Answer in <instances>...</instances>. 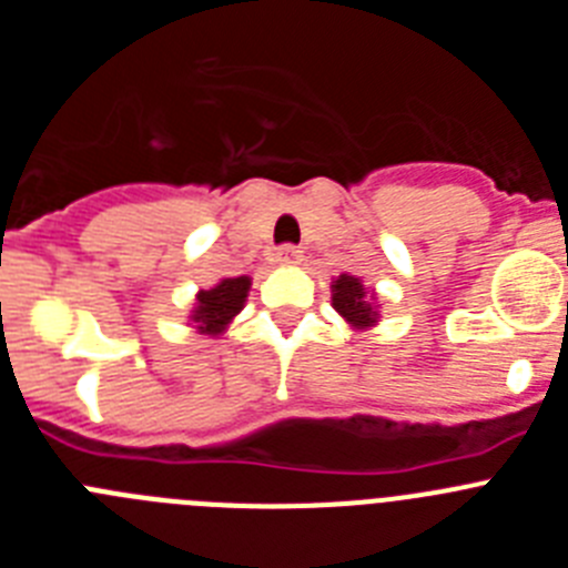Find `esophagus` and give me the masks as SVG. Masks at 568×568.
<instances>
[{"mask_svg": "<svg viewBox=\"0 0 568 568\" xmlns=\"http://www.w3.org/2000/svg\"><path fill=\"white\" fill-rule=\"evenodd\" d=\"M275 261H278V264H298L301 250L295 247V244H284V247H278V253H275Z\"/></svg>", "mask_w": 568, "mask_h": 568, "instance_id": "esophagus-1", "label": "esophagus"}]
</instances>
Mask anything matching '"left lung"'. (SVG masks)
I'll return each mask as SVG.
<instances>
[{
	"label": "left lung",
	"instance_id": "8db88e82",
	"mask_svg": "<svg viewBox=\"0 0 568 568\" xmlns=\"http://www.w3.org/2000/svg\"><path fill=\"white\" fill-rule=\"evenodd\" d=\"M333 307L344 315L353 327H369L375 324V310L366 301V290L358 278L353 275H341L333 284Z\"/></svg>",
	"mask_w": 568,
	"mask_h": 568
}]
</instances>
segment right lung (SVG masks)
<instances>
[{
  "mask_svg": "<svg viewBox=\"0 0 568 568\" xmlns=\"http://www.w3.org/2000/svg\"><path fill=\"white\" fill-rule=\"evenodd\" d=\"M250 278L247 275H239V278H224L222 284H215L213 290H202L199 293V304L193 310V321L199 324V329L207 335H219L227 327L233 315L241 313L244 307V298H247Z\"/></svg>",
  "mask_w": 568,
  "mask_h": 568,
  "instance_id": "1",
  "label": "right lung"
}]
</instances>
